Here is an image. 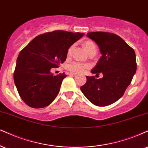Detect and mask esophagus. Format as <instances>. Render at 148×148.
<instances>
[{
  "label": "esophagus",
  "instance_id": "esophagus-1",
  "mask_svg": "<svg viewBox=\"0 0 148 148\" xmlns=\"http://www.w3.org/2000/svg\"><path fill=\"white\" fill-rule=\"evenodd\" d=\"M68 75H72V76H73V75H75L76 73H69Z\"/></svg>",
  "mask_w": 148,
  "mask_h": 148
}]
</instances>
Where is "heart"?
Listing matches in <instances>:
<instances>
[{
    "label": "heart",
    "instance_id": "b5f03b06",
    "mask_svg": "<svg viewBox=\"0 0 148 148\" xmlns=\"http://www.w3.org/2000/svg\"><path fill=\"white\" fill-rule=\"evenodd\" d=\"M84 47L86 50L87 51V52H88V53H90V52L92 51H97L95 45L93 42L91 40H87L84 42ZM73 48V45H72V46H71L69 48L68 51H67V55H68V56H71ZM89 68H90V65L89 64L79 62L77 61L72 62H71L67 65V69H68L69 71H71V72L73 73H83Z\"/></svg>",
    "mask_w": 148,
    "mask_h": 148
}]
</instances>
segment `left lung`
Returning <instances> with one entry per match:
<instances>
[{
    "label": "left lung",
    "mask_w": 148,
    "mask_h": 148,
    "mask_svg": "<svg viewBox=\"0 0 148 148\" xmlns=\"http://www.w3.org/2000/svg\"><path fill=\"white\" fill-rule=\"evenodd\" d=\"M86 36L97 44L102 55L91 72L103 76L101 79L86 76L80 89L94 105L106 106L119 99L130 84L136 71L135 52L113 33L89 32Z\"/></svg>",
    "instance_id": "obj_1"
}]
</instances>
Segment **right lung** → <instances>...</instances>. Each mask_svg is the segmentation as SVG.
Masks as SVG:
<instances>
[{
  "label": "right lung",
  "mask_w": 148,
  "mask_h": 148,
  "mask_svg": "<svg viewBox=\"0 0 148 148\" xmlns=\"http://www.w3.org/2000/svg\"><path fill=\"white\" fill-rule=\"evenodd\" d=\"M84 35L62 30L47 32L36 36L20 52L14 79L27 106L41 108L56 99L66 75L65 73L53 75L50 70L65 61L69 47Z\"/></svg>",
  "instance_id": "add662e5"
}]
</instances>
